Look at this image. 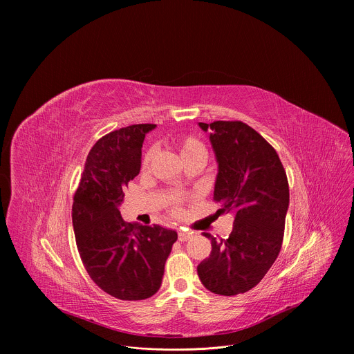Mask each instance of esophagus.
I'll return each instance as SVG.
<instances>
[{
    "mask_svg": "<svg viewBox=\"0 0 354 354\" xmlns=\"http://www.w3.org/2000/svg\"><path fill=\"white\" fill-rule=\"evenodd\" d=\"M192 236H193V232H190V231H179V234H178V239L180 242H185V241L190 239Z\"/></svg>",
    "mask_w": 354,
    "mask_h": 354,
    "instance_id": "1",
    "label": "esophagus"
}]
</instances>
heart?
<instances>
[{
  "instance_id": "heart-1",
  "label": "heart",
  "mask_w": 354,
  "mask_h": 354,
  "mask_svg": "<svg viewBox=\"0 0 354 354\" xmlns=\"http://www.w3.org/2000/svg\"><path fill=\"white\" fill-rule=\"evenodd\" d=\"M178 148L182 160H189L192 157H197V156H205L207 154L205 144L201 142L198 138L193 137V136H183L178 140ZM151 161V153H147L142 157V168H148ZM171 203V209L175 214H180V203H182V197L179 194H172L169 198Z\"/></svg>"
}]
</instances>
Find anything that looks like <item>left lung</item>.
Here are the masks:
<instances>
[{"instance_id": "left-lung-1", "label": "left lung", "mask_w": 354, "mask_h": 354, "mask_svg": "<svg viewBox=\"0 0 354 354\" xmlns=\"http://www.w3.org/2000/svg\"><path fill=\"white\" fill-rule=\"evenodd\" d=\"M212 130L210 141L218 162L214 201L220 213H232V231L216 241L212 254L197 266L203 286L214 294L236 295L254 288L277 259L290 193L276 149L239 120L198 123Z\"/></svg>"}]
</instances>
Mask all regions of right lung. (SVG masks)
Segmentation results:
<instances>
[{
  "instance_id": "right-lung-1",
  "label": "right lung",
  "mask_w": 354,
  "mask_h": 354,
  "mask_svg": "<svg viewBox=\"0 0 354 354\" xmlns=\"http://www.w3.org/2000/svg\"><path fill=\"white\" fill-rule=\"evenodd\" d=\"M156 124H131L99 138L85 161L73 203L81 261L109 295L137 301L154 295L176 231L126 223L119 212L124 190L141 168L145 134Z\"/></svg>"
}]
</instances>
